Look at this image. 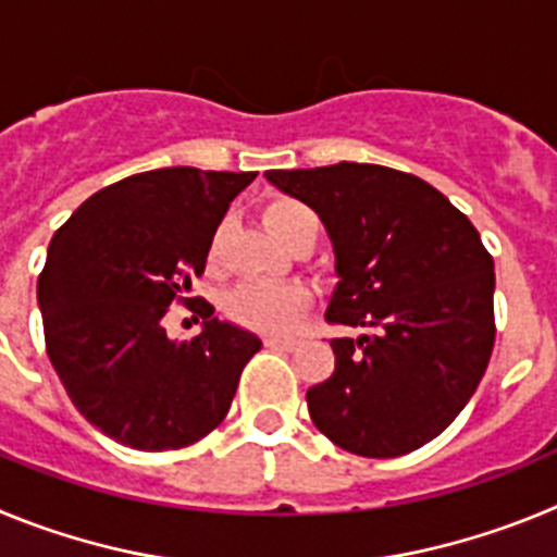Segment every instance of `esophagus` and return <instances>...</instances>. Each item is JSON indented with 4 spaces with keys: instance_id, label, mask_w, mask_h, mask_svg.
<instances>
[{
    "instance_id": "34e87169",
    "label": "esophagus",
    "mask_w": 557,
    "mask_h": 557,
    "mask_svg": "<svg viewBox=\"0 0 557 557\" xmlns=\"http://www.w3.org/2000/svg\"><path fill=\"white\" fill-rule=\"evenodd\" d=\"M264 346L282 348V351H293V348H298V339L295 337H268L264 339Z\"/></svg>"
}]
</instances>
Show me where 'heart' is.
Returning a JSON list of instances; mask_svg holds the SVG:
<instances>
[{
  "mask_svg": "<svg viewBox=\"0 0 557 557\" xmlns=\"http://www.w3.org/2000/svg\"><path fill=\"white\" fill-rule=\"evenodd\" d=\"M264 223L273 231L278 243L293 245L298 236L318 231V218L298 200L275 198L264 209ZM218 245V239H214ZM309 295L295 284H262L250 282L236 287L225 298V312L231 321L259 334H287L298 326L301 314L307 312Z\"/></svg>",
  "mask_w": 557,
  "mask_h": 557,
  "instance_id": "heart-1",
  "label": "heart"
}]
</instances>
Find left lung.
I'll return each instance as SVG.
<instances>
[{
  "label": "left lung",
  "mask_w": 557,
  "mask_h": 557,
  "mask_svg": "<svg viewBox=\"0 0 557 557\" xmlns=\"http://www.w3.org/2000/svg\"><path fill=\"white\" fill-rule=\"evenodd\" d=\"M321 214L334 250L326 321L371 334L332 339L334 373L307 391L339 449L398 457L469 405L494 348V259L446 195L379 164L268 170Z\"/></svg>",
  "instance_id": "8db88e82"
}]
</instances>
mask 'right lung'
<instances>
[{"label":"right lung","instance_id":"obj_1","mask_svg":"<svg viewBox=\"0 0 557 557\" xmlns=\"http://www.w3.org/2000/svg\"><path fill=\"white\" fill-rule=\"evenodd\" d=\"M253 178L139 172L95 191L52 236L38 278L47 354L72 405L116 444L164 451L206 437L262 348L211 304L198 337L170 339L164 329L170 304L206 270L228 203Z\"/></svg>","mask_w":557,"mask_h":557}]
</instances>
